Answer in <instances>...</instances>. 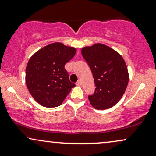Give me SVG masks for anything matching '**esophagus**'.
Wrapping results in <instances>:
<instances>
[{
    "label": "esophagus",
    "mask_w": 156,
    "mask_h": 156,
    "mask_svg": "<svg viewBox=\"0 0 156 156\" xmlns=\"http://www.w3.org/2000/svg\"><path fill=\"white\" fill-rule=\"evenodd\" d=\"M76 85L77 86H80V85H81V81H80V80H78V81L76 83Z\"/></svg>",
    "instance_id": "esophagus-1"
}]
</instances>
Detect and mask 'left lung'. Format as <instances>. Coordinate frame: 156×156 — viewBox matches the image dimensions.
I'll use <instances>...</instances> for the list:
<instances>
[{"mask_svg": "<svg viewBox=\"0 0 156 156\" xmlns=\"http://www.w3.org/2000/svg\"><path fill=\"white\" fill-rule=\"evenodd\" d=\"M81 53L96 86L93 95L88 97L91 105L98 110L112 108L120 101L129 80L125 60L118 52L101 43L83 47Z\"/></svg>", "mask_w": 156, "mask_h": 156, "instance_id": "8db88e82", "label": "left lung"}]
</instances>
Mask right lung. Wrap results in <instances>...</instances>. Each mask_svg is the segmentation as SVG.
Listing matches in <instances>:
<instances>
[{"mask_svg": "<svg viewBox=\"0 0 156 156\" xmlns=\"http://www.w3.org/2000/svg\"><path fill=\"white\" fill-rule=\"evenodd\" d=\"M76 53V48L54 42L39 49L29 58L26 69V83L39 104L46 108L59 106L76 87L64 69L65 64Z\"/></svg>", "mask_w": 156, "mask_h": 156, "instance_id": "obj_1", "label": "right lung"}]
</instances>
